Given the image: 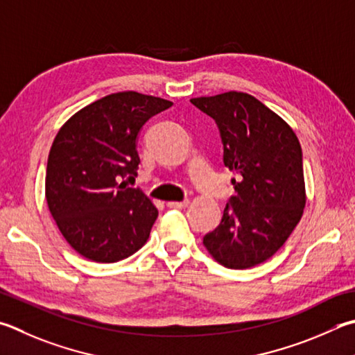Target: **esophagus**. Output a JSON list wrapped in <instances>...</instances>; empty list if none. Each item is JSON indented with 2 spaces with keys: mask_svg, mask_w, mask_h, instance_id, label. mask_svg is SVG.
<instances>
[{
  "mask_svg": "<svg viewBox=\"0 0 355 355\" xmlns=\"http://www.w3.org/2000/svg\"><path fill=\"white\" fill-rule=\"evenodd\" d=\"M167 206H169V208H175V209L186 208V206H189V200H184V202H167Z\"/></svg>",
  "mask_w": 355,
  "mask_h": 355,
  "instance_id": "esophagus-1",
  "label": "esophagus"
}]
</instances>
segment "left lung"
<instances>
[{"label": "left lung", "mask_w": 355, "mask_h": 355, "mask_svg": "<svg viewBox=\"0 0 355 355\" xmlns=\"http://www.w3.org/2000/svg\"><path fill=\"white\" fill-rule=\"evenodd\" d=\"M191 102L216 119L223 163L237 173L231 180L236 196L203 245L223 267H254L286 243L304 212L301 144L293 128L251 94L228 92Z\"/></svg>", "instance_id": "1"}]
</instances>
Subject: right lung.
Masks as SVG:
<instances>
[{
    "instance_id": "obj_1",
    "label": "right lung",
    "mask_w": 355,
    "mask_h": 355,
    "mask_svg": "<svg viewBox=\"0 0 355 355\" xmlns=\"http://www.w3.org/2000/svg\"><path fill=\"white\" fill-rule=\"evenodd\" d=\"M171 101L121 92L74 113L51 146L44 197L62 236L80 256L110 263L149 239L157 206L122 178L137 175V137Z\"/></svg>"
}]
</instances>
